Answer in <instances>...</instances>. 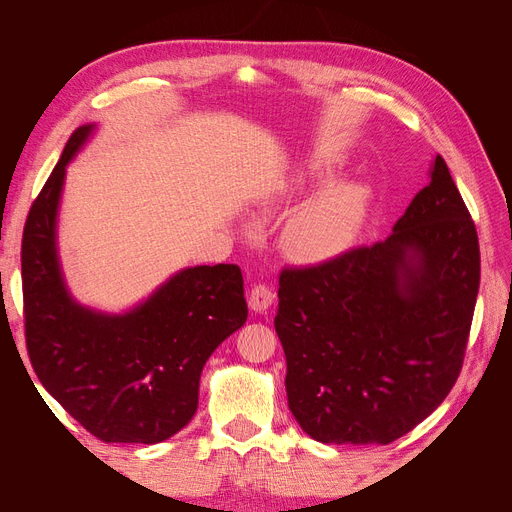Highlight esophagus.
<instances>
[{
  "label": "esophagus",
  "instance_id": "obj_1",
  "mask_svg": "<svg viewBox=\"0 0 512 512\" xmlns=\"http://www.w3.org/2000/svg\"><path fill=\"white\" fill-rule=\"evenodd\" d=\"M247 303L254 309V312H267L273 303V290L267 284H256L250 290V297H247Z\"/></svg>",
  "mask_w": 512,
  "mask_h": 512
}]
</instances>
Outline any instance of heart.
<instances>
[{"mask_svg":"<svg viewBox=\"0 0 512 512\" xmlns=\"http://www.w3.org/2000/svg\"><path fill=\"white\" fill-rule=\"evenodd\" d=\"M367 207L359 183L337 185L309 203L288 230L290 250L305 260L331 258L354 241Z\"/></svg>","mask_w":512,"mask_h":512,"instance_id":"1","label":"heart"}]
</instances>
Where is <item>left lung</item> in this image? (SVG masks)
<instances>
[{"label": "left lung", "instance_id": "left-lung-1", "mask_svg": "<svg viewBox=\"0 0 512 512\" xmlns=\"http://www.w3.org/2000/svg\"><path fill=\"white\" fill-rule=\"evenodd\" d=\"M480 250L442 156L393 232L284 267L275 331L288 408L324 444H391L436 410L466 356Z\"/></svg>", "mask_w": 512, "mask_h": 512}]
</instances>
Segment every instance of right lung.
Returning <instances> with one entry per match:
<instances>
[{"instance_id": "1", "label": "right lung", "mask_w": 512, "mask_h": 512, "mask_svg": "<svg viewBox=\"0 0 512 512\" xmlns=\"http://www.w3.org/2000/svg\"><path fill=\"white\" fill-rule=\"evenodd\" d=\"M89 132H72L25 220L27 354L44 389L91 436L156 444L192 421L207 359L247 320L243 275L237 265L185 269L123 316L76 305L59 273L55 220L66 164Z\"/></svg>"}]
</instances>
